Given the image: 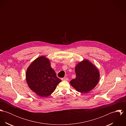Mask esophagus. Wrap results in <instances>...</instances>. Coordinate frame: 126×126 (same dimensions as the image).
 <instances>
[{"label": "esophagus", "mask_w": 126, "mask_h": 126, "mask_svg": "<svg viewBox=\"0 0 126 126\" xmlns=\"http://www.w3.org/2000/svg\"><path fill=\"white\" fill-rule=\"evenodd\" d=\"M62 80L63 81H67L68 80V78L67 77H64L62 79Z\"/></svg>", "instance_id": "esophagus-1"}]
</instances>
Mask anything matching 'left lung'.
<instances>
[{
  "instance_id": "left-lung-1",
  "label": "left lung",
  "mask_w": 126,
  "mask_h": 126,
  "mask_svg": "<svg viewBox=\"0 0 126 126\" xmlns=\"http://www.w3.org/2000/svg\"><path fill=\"white\" fill-rule=\"evenodd\" d=\"M76 77L70 82L77 91L88 93L95 87L99 79V73L96 67L87 60L79 63L75 67Z\"/></svg>"
}]
</instances>
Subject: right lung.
<instances>
[{
	"mask_svg": "<svg viewBox=\"0 0 126 126\" xmlns=\"http://www.w3.org/2000/svg\"><path fill=\"white\" fill-rule=\"evenodd\" d=\"M26 80L31 89L42 97L50 95L62 81L51 67L49 60L44 56L38 58L29 66Z\"/></svg>",
	"mask_w": 126,
	"mask_h": 126,
	"instance_id": "add662e5",
	"label": "right lung"
}]
</instances>
